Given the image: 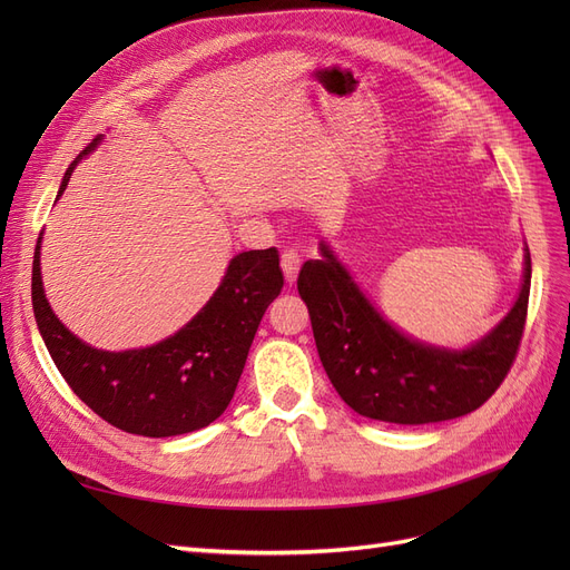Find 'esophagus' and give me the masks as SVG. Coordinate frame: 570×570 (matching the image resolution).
I'll return each instance as SVG.
<instances>
[{
    "label": "esophagus",
    "instance_id": "1",
    "mask_svg": "<svg viewBox=\"0 0 570 570\" xmlns=\"http://www.w3.org/2000/svg\"><path fill=\"white\" fill-rule=\"evenodd\" d=\"M281 266H283V273H285V281L292 285V283L297 281V273H299V266H302V262H299V254H297V252H292V249L283 252V256H281Z\"/></svg>",
    "mask_w": 570,
    "mask_h": 570
}]
</instances>
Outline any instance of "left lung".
Wrapping results in <instances>:
<instances>
[{
  "label": "left lung",
  "instance_id": "1",
  "mask_svg": "<svg viewBox=\"0 0 570 570\" xmlns=\"http://www.w3.org/2000/svg\"><path fill=\"white\" fill-rule=\"evenodd\" d=\"M318 249L321 258L302 266L297 289L312 316L321 364L350 409L385 423H438L475 411L502 385L525 325L528 245L519 297L492 331L465 347L404 333L366 297L325 239Z\"/></svg>",
  "mask_w": 570,
  "mask_h": 570
}]
</instances>
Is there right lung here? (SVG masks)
<instances>
[{
	"label": "right lung",
	"instance_id": "1",
	"mask_svg": "<svg viewBox=\"0 0 570 570\" xmlns=\"http://www.w3.org/2000/svg\"><path fill=\"white\" fill-rule=\"evenodd\" d=\"M66 168L57 199L76 166ZM42 233L32 258V312L63 381L107 423L145 438H174L214 423L228 409L268 304L281 295L278 249L235 254L214 295L180 331L149 347L109 352L82 342L51 312L40 266Z\"/></svg>",
	"mask_w": 570,
	"mask_h": 570
}]
</instances>
